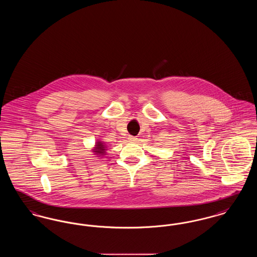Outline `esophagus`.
I'll list each match as a JSON object with an SVG mask.
<instances>
[{
    "label": "esophagus",
    "mask_w": 257,
    "mask_h": 257,
    "mask_svg": "<svg viewBox=\"0 0 257 257\" xmlns=\"http://www.w3.org/2000/svg\"><path fill=\"white\" fill-rule=\"evenodd\" d=\"M129 141L132 142V143H136V142H138V138L137 137H133V136H130L129 137Z\"/></svg>",
    "instance_id": "1"
}]
</instances>
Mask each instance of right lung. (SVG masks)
I'll list each match as a JSON object with an SVG mask.
<instances>
[{
    "label": "right lung",
    "mask_w": 257,
    "mask_h": 257,
    "mask_svg": "<svg viewBox=\"0 0 257 257\" xmlns=\"http://www.w3.org/2000/svg\"><path fill=\"white\" fill-rule=\"evenodd\" d=\"M107 146L104 144V142L98 140L95 143V146L92 148V153H94V155H96V157H104V155H106V149Z\"/></svg>",
    "instance_id": "add662e5"
}]
</instances>
